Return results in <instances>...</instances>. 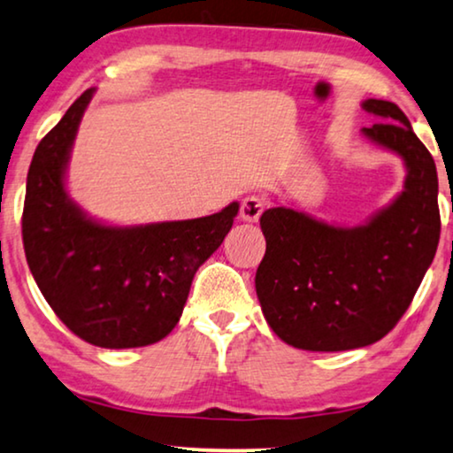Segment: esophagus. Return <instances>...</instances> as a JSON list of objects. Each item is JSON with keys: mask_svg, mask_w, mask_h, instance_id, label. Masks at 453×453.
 <instances>
[{"mask_svg": "<svg viewBox=\"0 0 453 453\" xmlns=\"http://www.w3.org/2000/svg\"><path fill=\"white\" fill-rule=\"evenodd\" d=\"M263 211H265L263 198H258L255 195H249L242 203H240V217H242V221L257 223L258 217L263 215Z\"/></svg>", "mask_w": 453, "mask_h": 453, "instance_id": "esophagus-1", "label": "esophagus"}]
</instances>
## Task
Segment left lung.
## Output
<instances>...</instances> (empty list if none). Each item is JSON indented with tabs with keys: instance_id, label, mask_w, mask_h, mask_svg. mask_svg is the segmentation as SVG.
I'll use <instances>...</instances> for the list:
<instances>
[{
	"instance_id": "obj_1",
	"label": "left lung",
	"mask_w": 453,
	"mask_h": 453,
	"mask_svg": "<svg viewBox=\"0 0 453 453\" xmlns=\"http://www.w3.org/2000/svg\"><path fill=\"white\" fill-rule=\"evenodd\" d=\"M379 122L363 134L403 159L395 201L365 226L340 227L288 207L267 209V250L255 286L275 335L311 352L371 346L388 335L412 303L437 252L441 217L435 161L403 111L366 99Z\"/></svg>"
}]
</instances>
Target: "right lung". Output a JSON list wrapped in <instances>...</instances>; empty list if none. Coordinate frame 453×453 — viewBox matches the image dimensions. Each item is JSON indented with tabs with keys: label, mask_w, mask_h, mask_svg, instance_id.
Instances as JSON below:
<instances>
[{
	"label": "right lung",
	"mask_w": 453,
	"mask_h": 453,
	"mask_svg": "<svg viewBox=\"0 0 453 453\" xmlns=\"http://www.w3.org/2000/svg\"><path fill=\"white\" fill-rule=\"evenodd\" d=\"M95 88L84 90L35 150L22 242L53 312L99 348H141L182 317L192 277L232 230L240 204L184 221L116 227L87 217L65 192V165Z\"/></svg>",
	"instance_id": "1"
}]
</instances>
